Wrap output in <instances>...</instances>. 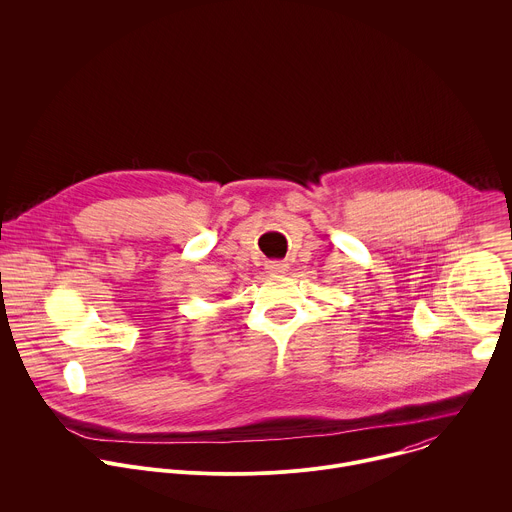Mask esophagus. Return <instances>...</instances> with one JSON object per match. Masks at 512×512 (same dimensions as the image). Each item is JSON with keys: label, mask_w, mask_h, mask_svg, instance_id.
<instances>
[{"label": "esophagus", "mask_w": 512, "mask_h": 512, "mask_svg": "<svg viewBox=\"0 0 512 512\" xmlns=\"http://www.w3.org/2000/svg\"><path fill=\"white\" fill-rule=\"evenodd\" d=\"M289 265L285 261H269L267 263V273L269 275H285Z\"/></svg>", "instance_id": "esophagus-1"}]
</instances>
